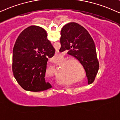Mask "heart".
<instances>
[{
    "mask_svg": "<svg viewBox=\"0 0 120 120\" xmlns=\"http://www.w3.org/2000/svg\"><path fill=\"white\" fill-rule=\"evenodd\" d=\"M67 60V58H66V57H61V63H56L57 65H61L62 64H63V62L64 63V62L66 61ZM70 60H68V61H67L66 62H65V63H64V66H62V71H66V70H69L70 68H71V65H70L69 64H68V62H69ZM52 67V70H56V68H55V66H51ZM55 75L56 76V77H58L59 76V73L57 72L56 71L55 72Z\"/></svg>",
    "mask_w": 120,
    "mask_h": 120,
    "instance_id": "obj_1",
    "label": "heart"
}]
</instances>
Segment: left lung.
I'll list each match as a JSON object with an SVG mask.
<instances>
[{
  "label": "left lung",
  "mask_w": 120,
  "mask_h": 120,
  "mask_svg": "<svg viewBox=\"0 0 120 120\" xmlns=\"http://www.w3.org/2000/svg\"><path fill=\"white\" fill-rule=\"evenodd\" d=\"M60 52L68 51V54L77 59L86 72L88 84L94 81L98 72L99 62L93 39L83 27L76 22H70L62 28Z\"/></svg>",
  "instance_id": "1"
}]
</instances>
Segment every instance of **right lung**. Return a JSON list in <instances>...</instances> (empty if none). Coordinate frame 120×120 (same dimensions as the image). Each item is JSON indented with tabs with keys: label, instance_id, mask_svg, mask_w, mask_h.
<instances>
[{
	"label": "right lung",
	"instance_id": "obj_1",
	"mask_svg": "<svg viewBox=\"0 0 120 120\" xmlns=\"http://www.w3.org/2000/svg\"><path fill=\"white\" fill-rule=\"evenodd\" d=\"M55 52L41 27L31 26L20 33L12 51V72L22 88L37 92L52 88L45 81V74L48 59Z\"/></svg>",
	"mask_w": 120,
	"mask_h": 120
}]
</instances>
